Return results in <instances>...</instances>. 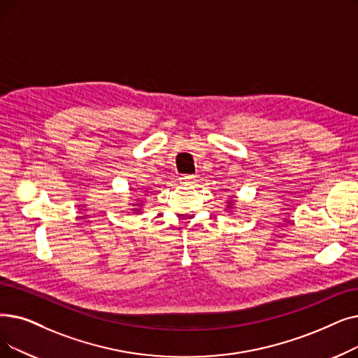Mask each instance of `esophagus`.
<instances>
[{"label": "esophagus", "instance_id": "34e87169", "mask_svg": "<svg viewBox=\"0 0 358 358\" xmlns=\"http://www.w3.org/2000/svg\"><path fill=\"white\" fill-rule=\"evenodd\" d=\"M194 182V177L193 176H182L180 177V184L185 185V187H189V185H193Z\"/></svg>", "mask_w": 358, "mask_h": 358}]
</instances>
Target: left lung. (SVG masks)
Here are the masks:
<instances>
[{
    "mask_svg": "<svg viewBox=\"0 0 358 358\" xmlns=\"http://www.w3.org/2000/svg\"><path fill=\"white\" fill-rule=\"evenodd\" d=\"M228 208H229V206H228Z\"/></svg>",
    "mask_w": 358,
    "mask_h": 358,
    "instance_id": "1",
    "label": "left lung"
}]
</instances>
